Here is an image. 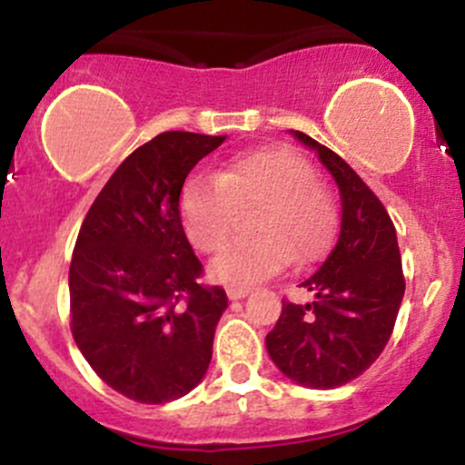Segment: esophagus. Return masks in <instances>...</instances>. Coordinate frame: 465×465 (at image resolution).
<instances>
[{
    "label": "esophagus",
    "mask_w": 465,
    "mask_h": 465,
    "mask_svg": "<svg viewBox=\"0 0 465 465\" xmlns=\"http://www.w3.org/2000/svg\"><path fill=\"white\" fill-rule=\"evenodd\" d=\"M228 298L231 301H242V298H246L248 293H251V289H242V287H228Z\"/></svg>",
    "instance_id": "1"
}]
</instances>
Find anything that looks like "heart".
Here are the masks:
<instances>
[{"instance_id":"obj_1","label":"heart","mask_w":465,"mask_h":465,"mask_svg":"<svg viewBox=\"0 0 465 465\" xmlns=\"http://www.w3.org/2000/svg\"><path fill=\"white\" fill-rule=\"evenodd\" d=\"M262 203L252 219L255 237L231 243L210 264V278L248 289L287 269L292 257L314 262L337 231L332 196L316 181L302 155L284 146L243 151L219 176H196L181 194V219L201 252L222 251L231 237L237 208Z\"/></svg>"}]
</instances>
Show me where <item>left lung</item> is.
<instances>
[{
    "instance_id": "1",
    "label": "left lung",
    "mask_w": 465,
    "mask_h": 465,
    "mask_svg": "<svg viewBox=\"0 0 465 465\" xmlns=\"http://www.w3.org/2000/svg\"><path fill=\"white\" fill-rule=\"evenodd\" d=\"M293 135L337 181L341 231L321 269L301 282L316 301H282L266 351L293 382L337 389L360 378L387 346L404 296L402 260L393 222L371 187L328 146L301 131Z\"/></svg>"
}]
</instances>
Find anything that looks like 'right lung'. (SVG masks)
<instances>
[{
	"label": "right lung",
	"mask_w": 465,
	"mask_h": 465,
	"mask_svg": "<svg viewBox=\"0 0 465 465\" xmlns=\"http://www.w3.org/2000/svg\"><path fill=\"white\" fill-rule=\"evenodd\" d=\"M226 135L167 131L133 151L87 210L70 264L72 337L96 375L144 404L183 398L213 360L228 307L199 282L181 192Z\"/></svg>",
	"instance_id": "1"
}]
</instances>
